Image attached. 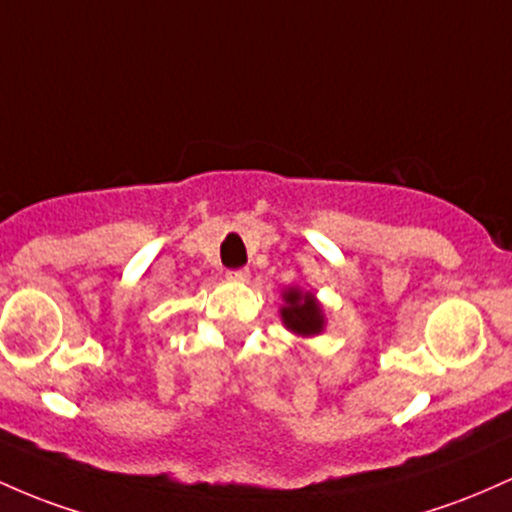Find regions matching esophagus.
Here are the masks:
<instances>
[{"instance_id":"1","label":"esophagus","mask_w":512,"mask_h":512,"mask_svg":"<svg viewBox=\"0 0 512 512\" xmlns=\"http://www.w3.org/2000/svg\"><path fill=\"white\" fill-rule=\"evenodd\" d=\"M227 278L232 280V283H246V280H249V271H246V268H237V271H227Z\"/></svg>"}]
</instances>
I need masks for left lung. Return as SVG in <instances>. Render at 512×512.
I'll list each match as a JSON object with an SVG mask.
<instances>
[{
	"label": "left lung",
	"instance_id": "left-lung-1",
	"mask_svg": "<svg viewBox=\"0 0 512 512\" xmlns=\"http://www.w3.org/2000/svg\"><path fill=\"white\" fill-rule=\"evenodd\" d=\"M283 307H280V317H283L285 329H290L297 336H317L324 331V312L317 297L302 287H287L283 292Z\"/></svg>",
	"mask_w": 512,
	"mask_h": 512
}]
</instances>
